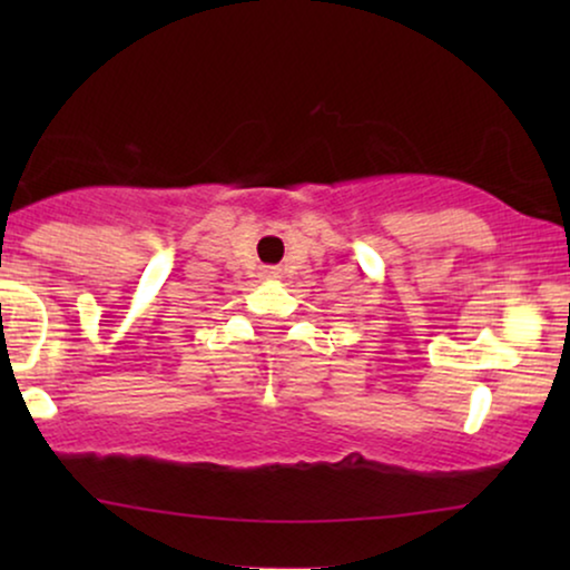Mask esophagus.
Instances as JSON below:
<instances>
[{
	"instance_id": "34e87169",
	"label": "esophagus",
	"mask_w": 570,
	"mask_h": 570,
	"mask_svg": "<svg viewBox=\"0 0 570 570\" xmlns=\"http://www.w3.org/2000/svg\"><path fill=\"white\" fill-rule=\"evenodd\" d=\"M262 277H264V279H277V277H279V272H277L275 267H269V269H264V272H262Z\"/></svg>"
}]
</instances>
